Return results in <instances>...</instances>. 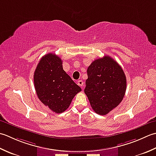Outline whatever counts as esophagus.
Masks as SVG:
<instances>
[{
    "label": "esophagus",
    "instance_id": "obj_1",
    "mask_svg": "<svg viewBox=\"0 0 156 156\" xmlns=\"http://www.w3.org/2000/svg\"><path fill=\"white\" fill-rule=\"evenodd\" d=\"M77 83H78V85H79V86L83 87V85L84 83H83V80H79L77 81Z\"/></svg>",
    "mask_w": 156,
    "mask_h": 156
}]
</instances>
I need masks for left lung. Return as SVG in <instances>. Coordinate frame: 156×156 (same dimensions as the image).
Listing matches in <instances>:
<instances>
[{
    "label": "left lung",
    "mask_w": 156,
    "mask_h": 156,
    "mask_svg": "<svg viewBox=\"0 0 156 156\" xmlns=\"http://www.w3.org/2000/svg\"><path fill=\"white\" fill-rule=\"evenodd\" d=\"M84 91L95 112L106 115L118 106L125 96L126 79L123 70L109 56L95 60L87 70Z\"/></svg>",
    "instance_id": "obj_1"
}]
</instances>
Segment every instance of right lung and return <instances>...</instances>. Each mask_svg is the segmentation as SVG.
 I'll return each instance as SVG.
<instances>
[{"mask_svg":"<svg viewBox=\"0 0 156 156\" xmlns=\"http://www.w3.org/2000/svg\"><path fill=\"white\" fill-rule=\"evenodd\" d=\"M34 86L40 100L53 112L62 113L81 91L63 70L61 58L48 53L40 59L34 75Z\"/></svg>","mask_w":156,"mask_h":156,"instance_id":"add662e5","label":"right lung"}]
</instances>
